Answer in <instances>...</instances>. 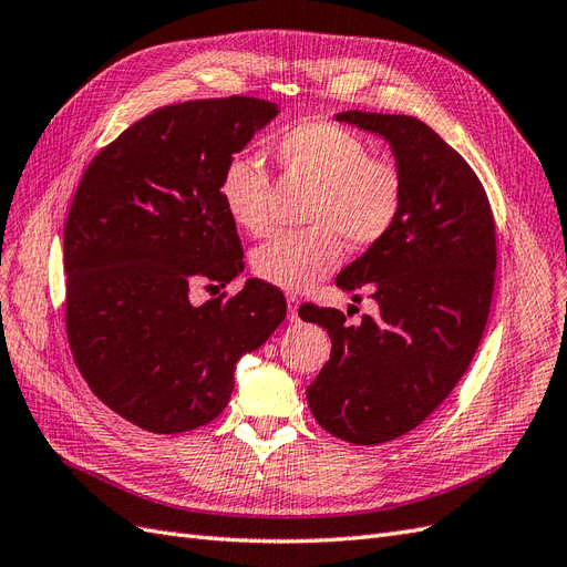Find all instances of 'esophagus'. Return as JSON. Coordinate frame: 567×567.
<instances>
[{"mask_svg": "<svg viewBox=\"0 0 567 567\" xmlns=\"http://www.w3.org/2000/svg\"><path fill=\"white\" fill-rule=\"evenodd\" d=\"M286 302H288V319L290 321H298L300 317H298V305H300V300L296 298V296H286Z\"/></svg>", "mask_w": 567, "mask_h": 567, "instance_id": "1", "label": "esophagus"}]
</instances>
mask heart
Segmentation results:
<instances>
[{
  "label": "heart",
  "instance_id": "obj_1",
  "mask_svg": "<svg viewBox=\"0 0 567 567\" xmlns=\"http://www.w3.org/2000/svg\"><path fill=\"white\" fill-rule=\"evenodd\" d=\"M281 173L315 188L307 208L312 229L279 234L252 255L262 281L286 290H307L342 260V241L371 248L390 234L404 205V175L388 156L371 153L357 132L329 120H305L271 144ZM269 169L250 156L225 165L219 198L238 227L252 236L271 229Z\"/></svg>",
  "mask_w": 567,
  "mask_h": 567
}]
</instances>
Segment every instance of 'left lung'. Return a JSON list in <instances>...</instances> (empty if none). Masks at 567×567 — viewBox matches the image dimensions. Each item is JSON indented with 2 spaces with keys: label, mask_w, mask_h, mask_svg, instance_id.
<instances>
[{
  "label": "left lung",
  "mask_w": 567,
  "mask_h": 567,
  "mask_svg": "<svg viewBox=\"0 0 567 567\" xmlns=\"http://www.w3.org/2000/svg\"><path fill=\"white\" fill-rule=\"evenodd\" d=\"M338 120L385 136L404 175L394 227L336 279L369 290L379 317L350 326V312L319 305L300 315L331 336L329 362L307 388L317 423L369 447L414 431L471 367L494 293L496 225L473 167L419 117L346 111Z\"/></svg>",
  "instance_id": "obj_1"
}]
</instances>
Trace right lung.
Instances as JSON below:
<instances>
[{
	"mask_svg": "<svg viewBox=\"0 0 567 567\" xmlns=\"http://www.w3.org/2000/svg\"><path fill=\"white\" fill-rule=\"evenodd\" d=\"M274 115L271 101L238 94L156 109L96 153L73 196L68 342L96 398L148 433L217 419L238 359L286 317L281 290L260 279L200 307L188 298L244 271L219 179Z\"/></svg>",
	"mask_w": 567,
	"mask_h": 567,
	"instance_id": "add662e5",
	"label": "right lung"
}]
</instances>
